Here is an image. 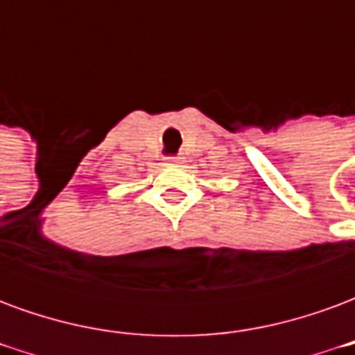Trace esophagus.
Listing matches in <instances>:
<instances>
[{"instance_id":"obj_1","label":"esophagus","mask_w":355,"mask_h":355,"mask_svg":"<svg viewBox=\"0 0 355 355\" xmlns=\"http://www.w3.org/2000/svg\"><path fill=\"white\" fill-rule=\"evenodd\" d=\"M169 162H173V163H177V162H178V157H169Z\"/></svg>"}]
</instances>
